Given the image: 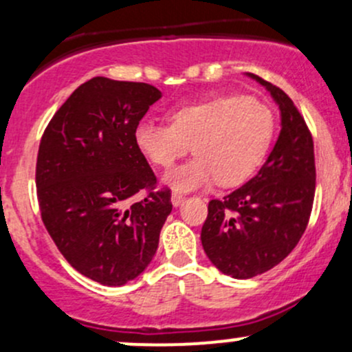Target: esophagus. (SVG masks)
I'll return each mask as SVG.
<instances>
[{
    "label": "esophagus",
    "mask_w": 352,
    "mask_h": 352,
    "mask_svg": "<svg viewBox=\"0 0 352 352\" xmlns=\"http://www.w3.org/2000/svg\"><path fill=\"white\" fill-rule=\"evenodd\" d=\"M170 200H172L173 207H180L185 202V197L180 195V194H173L172 199H170Z\"/></svg>",
    "instance_id": "esophagus-1"
}]
</instances>
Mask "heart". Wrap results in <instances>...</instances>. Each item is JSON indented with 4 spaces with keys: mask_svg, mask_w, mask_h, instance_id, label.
I'll use <instances>...</instances> for the list:
<instances>
[{
    "mask_svg": "<svg viewBox=\"0 0 352 352\" xmlns=\"http://www.w3.org/2000/svg\"><path fill=\"white\" fill-rule=\"evenodd\" d=\"M172 125L142 120L135 126L138 150L158 167H170L190 150L194 160L168 170L162 184L175 194L247 182L261 168L274 138L269 107L247 96H220L180 105Z\"/></svg>",
    "mask_w": 352,
    "mask_h": 352,
    "instance_id": "heart-1",
    "label": "heart"
}]
</instances>
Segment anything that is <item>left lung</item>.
<instances>
[{"label":"left lung","instance_id":"1","mask_svg":"<svg viewBox=\"0 0 352 352\" xmlns=\"http://www.w3.org/2000/svg\"><path fill=\"white\" fill-rule=\"evenodd\" d=\"M269 91L280 132L256 177L208 202L200 241L226 276L250 279L283 262L306 230L316 190L314 145L294 102L276 85L245 73Z\"/></svg>","mask_w":352,"mask_h":352}]
</instances>
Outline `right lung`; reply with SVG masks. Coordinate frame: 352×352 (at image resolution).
Instances as JSON below:
<instances>
[{
    "instance_id": "obj_1",
    "label": "right lung",
    "mask_w": 352,
    "mask_h": 352,
    "mask_svg": "<svg viewBox=\"0 0 352 352\" xmlns=\"http://www.w3.org/2000/svg\"><path fill=\"white\" fill-rule=\"evenodd\" d=\"M162 91L95 76L53 115L41 138L36 188L41 219L68 264L103 285H125L148 267L172 212L170 190L135 144V126ZM140 190L142 203L126 207Z\"/></svg>"
}]
</instances>
